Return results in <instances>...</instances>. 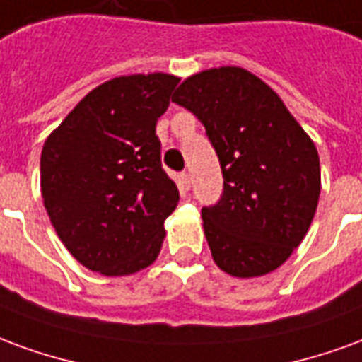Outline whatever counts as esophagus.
<instances>
[{"label": "esophagus", "instance_id": "esophagus-1", "mask_svg": "<svg viewBox=\"0 0 362 362\" xmlns=\"http://www.w3.org/2000/svg\"><path fill=\"white\" fill-rule=\"evenodd\" d=\"M180 182L184 188H189L192 186V174L189 173H182L180 174Z\"/></svg>", "mask_w": 362, "mask_h": 362}]
</instances>
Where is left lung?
Wrapping results in <instances>:
<instances>
[{"mask_svg":"<svg viewBox=\"0 0 362 362\" xmlns=\"http://www.w3.org/2000/svg\"><path fill=\"white\" fill-rule=\"evenodd\" d=\"M173 103L205 126L223 170V194L202 209L215 264L259 277L285 264L308 233L320 197V158L279 95L243 67L188 77Z\"/></svg>","mask_w":362,"mask_h":362,"instance_id":"8db88e82","label":"left lung"}]
</instances>
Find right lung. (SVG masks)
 <instances>
[{"label":"right lung","instance_id":"add662e5","mask_svg":"<svg viewBox=\"0 0 362 362\" xmlns=\"http://www.w3.org/2000/svg\"><path fill=\"white\" fill-rule=\"evenodd\" d=\"M178 77L124 75L98 85L44 143L40 189L59 240L108 277L157 259L180 199L160 165L155 127Z\"/></svg>","mask_w":362,"mask_h":362}]
</instances>
